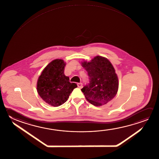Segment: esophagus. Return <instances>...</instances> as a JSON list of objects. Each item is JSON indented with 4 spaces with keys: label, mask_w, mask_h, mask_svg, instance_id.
Here are the masks:
<instances>
[{
    "label": "esophagus",
    "mask_w": 159,
    "mask_h": 159,
    "mask_svg": "<svg viewBox=\"0 0 159 159\" xmlns=\"http://www.w3.org/2000/svg\"><path fill=\"white\" fill-rule=\"evenodd\" d=\"M77 86H78V87H79L80 89H81L82 87V83H78L77 84Z\"/></svg>",
    "instance_id": "esophagus-1"
}]
</instances>
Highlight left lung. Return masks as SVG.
I'll list each match as a JSON object with an SVG mask.
<instances>
[{"mask_svg": "<svg viewBox=\"0 0 159 159\" xmlns=\"http://www.w3.org/2000/svg\"><path fill=\"white\" fill-rule=\"evenodd\" d=\"M81 64L90 79L89 84L81 89L87 100L96 107L107 104L118 90V78L112 64L107 58L98 55Z\"/></svg>", "mask_w": 159, "mask_h": 159, "instance_id": "1", "label": "left lung"}]
</instances>
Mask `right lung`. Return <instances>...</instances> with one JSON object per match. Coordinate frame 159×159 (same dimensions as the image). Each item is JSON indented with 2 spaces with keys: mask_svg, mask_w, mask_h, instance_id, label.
<instances>
[{
  "mask_svg": "<svg viewBox=\"0 0 159 159\" xmlns=\"http://www.w3.org/2000/svg\"><path fill=\"white\" fill-rule=\"evenodd\" d=\"M66 62L57 59L43 69L37 82V91L41 98L52 107H59L66 102L70 93L77 86L70 83L64 73Z\"/></svg>",
  "mask_w": 159,
  "mask_h": 159,
  "instance_id": "add662e5",
  "label": "right lung"
}]
</instances>
